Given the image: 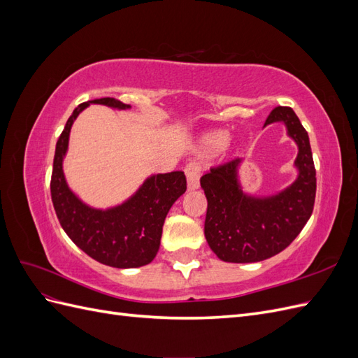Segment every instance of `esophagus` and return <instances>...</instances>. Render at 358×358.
<instances>
[{"label":"esophagus","mask_w":358,"mask_h":358,"mask_svg":"<svg viewBox=\"0 0 358 358\" xmlns=\"http://www.w3.org/2000/svg\"><path fill=\"white\" fill-rule=\"evenodd\" d=\"M200 164L196 161H191L185 166V175L188 180V189L199 188V178H200Z\"/></svg>","instance_id":"34e87169"}]
</instances>
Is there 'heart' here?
I'll return each instance as SVG.
<instances>
[{
    "label": "heart",
    "mask_w": 358,
    "mask_h": 358,
    "mask_svg": "<svg viewBox=\"0 0 358 358\" xmlns=\"http://www.w3.org/2000/svg\"><path fill=\"white\" fill-rule=\"evenodd\" d=\"M227 140H229V136H227L225 133H215L208 140H206V146H209V148H222V146H225Z\"/></svg>",
    "instance_id": "1"
}]
</instances>
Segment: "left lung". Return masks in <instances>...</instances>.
Returning a JSON list of instances; mask_svg holds the SVG:
<instances>
[{
    "instance_id": "left-lung-1",
    "label": "left lung",
    "mask_w": 358,
    "mask_h": 358,
    "mask_svg": "<svg viewBox=\"0 0 358 358\" xmlns=\"http://www.w3.org/2000/svg\"><path fill=\"white\" fill-rule=\"evenodd\" d=\"M272 122H284L288 136L299 146V178L291 187L267 199L245 196L237 182L241 159L210 167L200 178L208 199L204 236L222 262L255 263L279 254L296 239L312 215L317 171L308 131L291 107H275L264 127Z\"/></svg>"
}]
</instances>
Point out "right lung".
<instances>
[{
    "label": "right lung",
    "mask_w": 358,
    "mask_h": 358,
    "mask_svg": "<svg viewBox=\"0 0 358 358\" xmlns=\"http://www.w3.org/2000/svg\"><path fill=\"white\" fill-rule=\"evenodd\" d=\"M91 103L106 104L115 109L129 107L106 96L82 103L73 110L58 138L53 158L50 179L53 208L70 239L99 263L117 268L146 266L158 252L162 225L170 208L187 191V178L183 171L150 176L131 199L107 210L92 209L83 204L67 185L62 159L67 152L74 119Z\"/></svg>",
    "instance_id": "obj_1"
}]
</instances>
